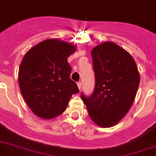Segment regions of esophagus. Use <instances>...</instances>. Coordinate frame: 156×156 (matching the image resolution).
Masks as SVG:
<instances>
[{"mask_svg": "<svg viewBox=\"0 0 156 156\" xmlns=\"http://www.w3.org/2000/svg\"><path fill=\"white\" fill-rule=\"evenodd\" d=\"M77 87H78L79 90H80V91L81 87H82V84H81L80 82H79V83H77Z\"/></svg>", "mask_w": 156, "mask_h": 156, "instance_id": "1", "label": "esophagus"}]
</instances>
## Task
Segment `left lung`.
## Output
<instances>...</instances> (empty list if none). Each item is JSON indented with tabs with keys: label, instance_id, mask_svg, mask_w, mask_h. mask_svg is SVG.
<instances>
[{
	"label": "left lung",
	"instance_id": "8db88e82",
	"mask_svg": "<svg viewBox=\"0 0 156 156\" xmlns=\"http://www.w3.org/2000/svg\"><path fill=\"white\" fill-rule=\"evenodd\" d=\"M95 87L92 95L81 98L97 126L112 127L126 116L135 99L140 73L129 52L113 42L91 50Z\"/></svg>",
	"mask_w": 156,
	"mask_h": 156
}]
</instances>
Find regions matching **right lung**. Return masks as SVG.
I'll use <instances>...</instances> for the list:
<instances>
[{"label":"right lung","instance_id":"right-lung-1","mask_svg":"<svg viewBox=\"0 0 156 156\" xmlns=\"http://www.w3.org/2000/svg\"><path fill=\"white\" fill-rule=\"evenodd\" d=\"M76 46L60 39L39 42L25 54L19 69L20 89L36 116L51 119L66 110L73 94L79 92L70 79L69 56Z\"/></svg>","mask_w":156,"mask_h":156}]
</instances>
